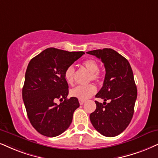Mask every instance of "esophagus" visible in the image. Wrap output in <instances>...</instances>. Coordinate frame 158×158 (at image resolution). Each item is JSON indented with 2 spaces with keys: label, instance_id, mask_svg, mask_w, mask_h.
<instances>
[{
  "label": "esophagus",
  "instance_id": "34e87169",
  "mask_svg": "<svg viewBox=\"0 0 158 158\" xmlns=\"http://www.w3.org/2000/svg\"><path fill=\"white\" fill-rule=\"evenodd\" d=\"M85 100H79V103H80V105L84 104V103H85Z\"/></svg>",
  "mask_w": 158,
  "mask_h": 158
}]
</instances>
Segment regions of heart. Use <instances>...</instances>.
<instances>
[{
  "label": "heart",
  "instance_id": "obj_1",
  "mask_svg": "<svg viewBox=\"0 0 158 158\" xmlns=\"http://www.w3.org/2000/svg\"><path fill=\"white\" fill-rule=\"evenodd\" d=\"M85 69L89 72V80L98 81L101 79V73L98 71V63L93 59L86 60L82 63ZM75 70L72 65L67 67L65 70L64 77L66 81L70 85L73 83ZM96 93V88L93 85L86 86H77L70 91L71 96L77 98L79 100H86L90 98Z\"/></svg>",
  "mask_w": 158,
  "mask_h": 158
}]
</instances>
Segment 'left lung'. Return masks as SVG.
<instances>
[{"label":"left lung","mask_w":158,"mask_h":158,"mask_svg":"<svg viewBox=\"0 0 158 158\" xmlns=\"http://www.w3.org/2000/svg\"><path fill=\"white\" fill-rule=\"evenodd\" d=\"M101 59L106 75L103 87L95 97L104 100L103 104L95 101L96 109L90 114L92 125L106 137H114L123 132L132 119L137 88L129 62L112 49L87 52ZM109 99L110 102L105 101Z\"/></svg>","instance_id":"1"}]
</instances>
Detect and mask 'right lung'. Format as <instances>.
<instances>
[{
    "instance_id": "right-lung-1",
    "label": "right lung",
    "mask_w": 158,
    "mask_h": 158,
    "mask_svg": "<svg viewBox=\"0 0 158 158\" xmlns=\"http://www.w3.org/2000/svg\"><path fill=\"white\" fill-rule=\"evenodd\" d=\"M84 52L48 48L31 59L25 72L23 99L31 125L41 135L55 137L69 128L79 106L77 98L67 99L69 85L65 70ZM57 99L64 101L57 105Z\"/></svg>"
}]
</instances>
